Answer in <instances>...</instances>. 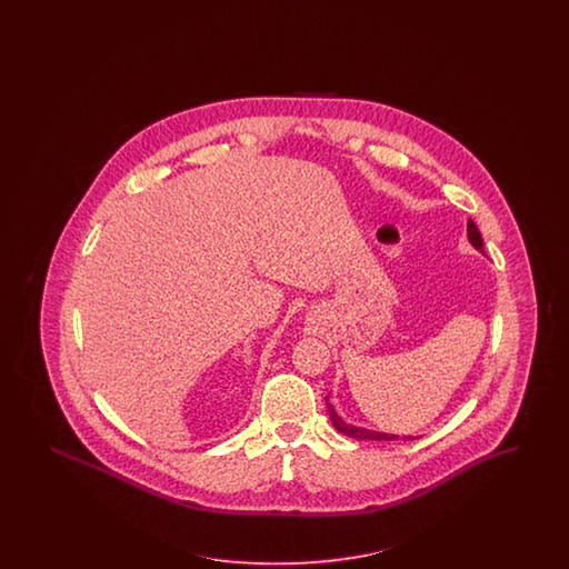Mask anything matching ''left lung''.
Returning a JSON list of instances; mask_svg holds the SVG:
<instances>
[{
    "instance_id": "obj_1",
    "label": "left lung",
    "mask_w": 569,
    "mask_h": 569,
    "mask_svg": "<svg viewBox=\"0 0 569 569\" xmlns=\"http://www.w3.org/2000/svg\"><path fill=\"white\" fill-rule=\"evenodd\" d=\"M467 236H469V241L483 252V241L482 233H480V229L476 227V223L469 219L467 221ZM326 400H329L326 397ZM328 411L329 417H331V423H333V428L340 431V433H345L348 438H355V440H397L398 436L395 433H381V431H369L362 430V428H355V426H350V423H346L345 419L340 417V415L336 413V409H333V405L328 402ZM407 440H411V436H407Z\"/></svg>"
}]
</instances>
